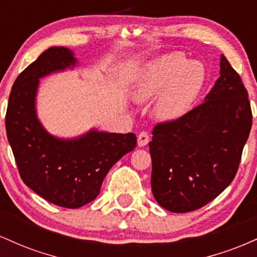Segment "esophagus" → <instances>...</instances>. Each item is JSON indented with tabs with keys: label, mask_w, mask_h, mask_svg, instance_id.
<instances>
[{
	"label": "esophagus",
	"mask_w": 257,
	"mask_h": 257,
	"mask_svg": "<svg viewBox=\"0 0 257 257\" xmlns=\"http://www.w3.org/2000/svg\"><path fill=\"white\" fill-rule=\"evenodd\" d=\"M150 143V135L147 132H141L138 137V145L140 147L146 146Z\"/></svg>",
	"instance_id": "esophagus-1"
}]
</instances>
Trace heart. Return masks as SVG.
Returning <instances> with one entry per match:
<instances>
[{"label": "heart", "instance_id": "1", "mask_svg": "<svg viewBox=\"0 0 257 257\" xmlns=\"http://www.w3.org/2000/svg\"><path fill=\"white\" fill-rule=\"evenodd\" d=\"M204 79V66L199 61H188L181 53H172L144 67L133 87V96L147 101L163 90L156 102V116L174 120L188 110Z\"/></svg>", "mask_w": 257, "mask_h": 257}]
</instances>
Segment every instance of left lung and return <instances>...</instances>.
<instances>
[{
	"instance_id": "1",
	"label": "left lung",
	"mask_w": 257,
	"mask_h": 257,
	"mask_svg": "<svg viewBox=\"0 0 257 257\" xmlns=\"http://www.w3.org/2000/svg\"><path fill=\"white\" fill-rule=\"evenodd\" d=\"M251 124L243 81L221 55L220 77L205 101L153 128L151 188L158 204L188 213L216 198L238 172Z\"/></svg>"
}]
</instances>
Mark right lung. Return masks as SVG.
Returning <instances> with one entry per match:
<instances>
[{"label": "right lung", "mask_w": 257, "mask_h": 257, "mask_svg": "<svg viewBox=\"0 0 257 257\" xmlns=\"http://www.w3.org/2000/svg\"><path fill=\"white\" fill-rule=\"evenodd\" d=\"M75 64L70 49L44 51L17 77L6 113V132L20 178L38 196L69 209L95 199L108 170L137 146L133 133L91 131L61 140L44 131L35 110L38 79Z\"/></svg>", "instance_id": "obj_1"}]
</instances>
